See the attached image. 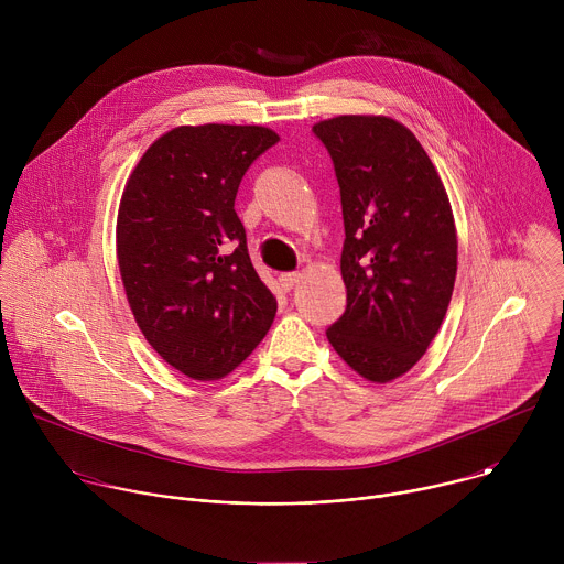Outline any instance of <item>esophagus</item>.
<instances>
[{
	"mask_svg": "<svg viewBox=\"0 0 564 564\" xmlns=\"http://www.w3.org/2000/svg\"><path fill=\"white\" fill-rule=\"evenodd\" d=\"M299 279H301L299 272H285V274L279 276V283H281V288H283L285 292H290V290L299 283Z\"/></svg>",
	"mask_w": 564,
	"mask_h": 564,
	"instance_id": "esophagus-1",
	"label": "esophagus"
}]
</instances>
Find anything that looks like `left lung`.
Listing matches in <instances>:
<instances>
[{
    "instance_id": "left-lung-1",
    "label": "left lung",
    "mask_w": 564,
    "mask_h": 564,
    "mask_svg": "<svg viewBox=\"0 0 564 564\" xmlns=\"http://www.w3.org/2000/svg\"><path fill=\"white\" fill-rule=\"evenodd\" d=\"M328 149L346 240V312L326 330L364 379L409 372L446 316L457 234L451 203L411 129L386 116H337L312 127Z\"/></svg>"
}]
</instances>
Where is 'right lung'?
I'll return each instance as SVG.
<instances>
[{"label": "right lung", "instance_id": "add662e5", "mask_svg": "<svg viewBox=\"0 0 564 564\" xmlns=\"http://www.w3.org/2000/svg\"><path fill=\"white\" fill-rule=\"evenodd\" d=\"M276 142L257 124L176 127L124 185L116 248L131 312L151 348L192 379L229 375L274 321L276 299L250 261L234 200Z\"/></svg>", "mask_w": 564, "mask_h": 564}]
</instances>
